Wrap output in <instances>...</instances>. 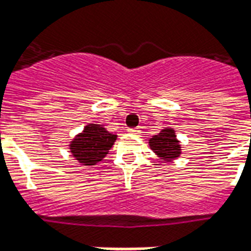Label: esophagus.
<instances>
[{
  "instance_id": "obj_1",
  "label": "esophagus",
  "mask_w": 251,
  "mask_h": 251,
  "mask_svg": "<svg viewBox=\"0 0 251 251\" xmlns=\"http://www.w3.org/2000/svg\"><path fill=\"white\" fill-rule=\"evenodd\" d=\"M127 133H129V134H133V136H138V134L141 133V130H140L138 127H130V129H127Z\"/></svg>"
}]
</instances>
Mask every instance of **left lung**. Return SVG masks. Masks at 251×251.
<instances>
[{
    "label": "left lung",
    "mask_w": 251,
    "mask_h": 251,
    "mask_svg": "<svg viewBox=\"0 0 251 251\" xmlns=\"http://www.w3.org/2000/svg\"><path fill=\"white\" fill-rule=\"evenodd\" d=\"M149 147L154 154L165 163L174 161L181 154V144L172 127L161 129L158 134H154L149 140Z\"/></svg>",
    "instance_id": "obj_1"
}]
</instances>
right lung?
Masks as SVG:
<instances>
[{"instance_id":"obj_1","label":"right lung","mask_w":251,"mask_h":251,"mask_svg":"<svg viewBox=\"0 0 251 251\" xmlns=\"http://www.w3.org/2000/svg\"><path fill=\"white\" fill-rule=\"evenodd\" d=\"M117 140V134L110 133L103 125L88 124L70 141L72 157L82 165H95L102 161Z\"/></svg>"}]
</instances>
